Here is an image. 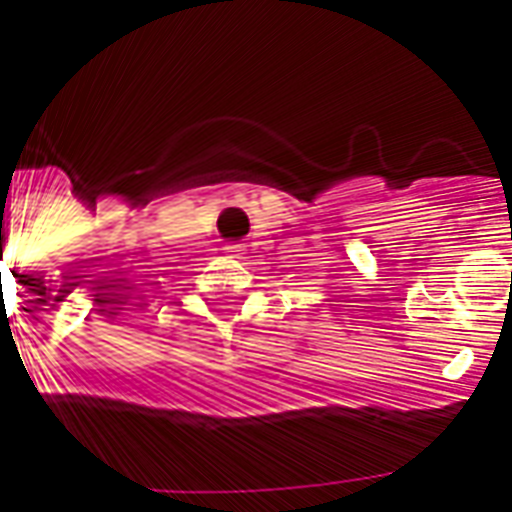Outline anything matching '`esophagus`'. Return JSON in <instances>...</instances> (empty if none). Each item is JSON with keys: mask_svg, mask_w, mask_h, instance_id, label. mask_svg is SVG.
I'll return each instance as SVG.
<instances>
[{"mask_svg": "<svg viewBox=\"0 0 512 512\" xmlns=\"http://www.w3.org/2000/svg\"><path fill=\"white\" fill-rule=\"evenodd\" d=\"M225 252L230 257H241V255H244V244H236V241H230V244H225Z\"/></svg>", "mask_w": 512, "mask_h": 512, "instance_id": "esophagus-1", "label": "esophagus"}]
</instances>
